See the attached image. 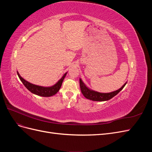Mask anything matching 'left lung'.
Listing matches in <instances>:
<instances>
[{"label":"left lung","instance_id":"1","mask_svg":"<svg viewBox=\"0 0 152 152\" xmlns=\"http://www.w3.org/2000/svg\"><path fill=\"white\" fill-rule=\"evenodd\" d=\"M80 90L82 94L87 99H89L90 100L93 101H96V102H104V101H107L110 99L113 98L115 96H116L119 92L122 90V89L126 86V83L124 84L121 88L119 89L112 92V93H98V92H96L93 90L89 89L88 87H86V86L84 84L83 82L80 79Z\"/></svg>","mask_w":152,"mask_h":152}]
</instances>
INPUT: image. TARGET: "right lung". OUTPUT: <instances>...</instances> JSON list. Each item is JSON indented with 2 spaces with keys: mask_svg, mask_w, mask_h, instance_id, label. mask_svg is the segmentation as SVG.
Masks as SVG:
<instances>
[{
  "mask_svg": "<svg viewBox=\"0 0 152 152\" xmlns=\"http://www.w3.org/2000/svg\"><path fill=\"white\" fill-rule=\"evenodd\" d=\"M66 73H65L64 75L62 77L61 79L59 80L56 84H54V86L51 87H44L42 86H37L32 84L30 82H27L25 79H23V78L20 76L19 74V73L17 72V74L19 77L20 79L22 82V83L23 84V85L26 87V88L29 90L31 93L33 94H35L36 95L40 96H43V97H49V96H52L54 94H56L59 91V89L61 88V86L62 84V82L65 79V77L66 75Z\"/></svg>",
  "mask_w": 152,
  "mask_h": 152,
  "instance_id": "right-lung-1",
  "label": "right lung"
}]
</instances>
